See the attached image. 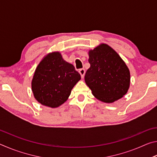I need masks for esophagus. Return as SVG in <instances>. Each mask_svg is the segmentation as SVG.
Masks as SVG:
<instances>
[{"mask_svg": "<svg viewBox=\"0 0 157 157\" xmlns=\"http://www.w3.org/2000/svg\"><path fill=\"white\" fill-rule=\"evenodd\" d=\"M79 74H80V75H81L82 78H83L84 75H85V69H84V68L79 69Z\"/></svg>", "mask_w": 157, "mask_h": 157, "instance_id": "esophagus-1", "label": "esophagus"}]
</instances>
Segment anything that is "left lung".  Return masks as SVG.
<instances>
[{
    "mask_svg": "<svg viewBox=\"0 0 157 157\" xmlns=\"http://www.w3.org/2000/svg\"><path fill=\"white\" fill-rule=\"evenodd\" d=\"M90 68L85 82L94 96L104 102L111 103L127 94L130 73L118 53L107 44H101L89 52Z\"/></svg>",
    "mask_w": 157,
    "mask_h": 157,
    "instance_id": "8db88e82",
    "label": "left lung"
}]
</instances>
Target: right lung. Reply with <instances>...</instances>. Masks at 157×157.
Returning <instances> with one entry per match:
<instances>
[{"instance_id": "1", "label": "right lung", "mask_w": 157, "mask_h": 157, "mask_svg": "<svg viewBox=\"0 0 157 157\" xmlns=\"http://www.w3.org/2000/svg\"><path fill=\"white\" fill-rule=\"evenodd\" d=\"M81 76L73 64L63 59L59 52L50 53L37 66L32 90L41 105L55 108L67 100Z\"/></svg>"}]
</instances>
